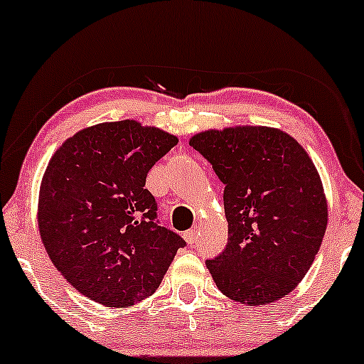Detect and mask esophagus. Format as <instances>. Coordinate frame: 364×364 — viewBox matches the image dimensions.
Masks as SVG:
<instances>
[{"label":"esophagus","mask_w":364,"mask_h":364,"mask_svg":"<svg viewBox=\"0 0 364 364\" xmlns=\"http://www.w3.org/2000/svg\"><path fill=\"white\" fill-rule=\"evenodd\" d=\"M183 238H185L188 245H193L196 242V232L195 230H188V232L183 233Z\"/></svg>","instance_id":"esophagus-1"}]
</instances>
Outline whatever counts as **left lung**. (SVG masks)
I'll return each mask as SVG.
<instances>
[{"instance_id": "1", "label": "left lung", "mask_w": 364, "mask_h": 364, "mask_svg": "<svg viewBox=\"0 0 364 364\" xmlns=\"http://www.w3.org/2000/svg\"><path fill=\"white\" fill-rule=\"evenodd\" d=\"M190 146L225 185L228 243L206 260L216 287L248 306L285 297L306 277L328 227L323 181L309 154L267 126L208 129Z\"/></svg>"}]
</instances>
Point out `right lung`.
Wrapping results in <instances>:
<instances>
[{
	"label": "right lung",
	"mask_w": 364,
	"mask_h": 364,
	"mask_svg": "<svg viewBox=\"0 0 364 364\" xmlns=\"http://www.w3.org/2000/svg\"><path fill=\"white\" fill-rule=\"evenodd\" d=\"M178 137L126 119L85 127L50 159L40 185L38 230L57 270L107 307L153 296L186 242L159 227L146 176Z\"/></svg>",
	"instance_id": "add662e5"
}]
</instances>
